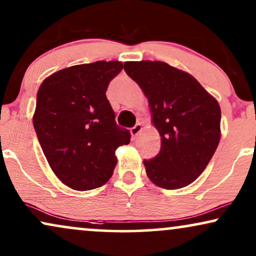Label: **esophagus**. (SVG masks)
Here are the masks:
<instances>
[{
    "mask_svg": "<svg viewBox=\"0 0 256 256\" xmlns=\"http://www.w3.org/2000/svg\"><path fill=\"white\" fill-rule=\"evenodd\" d=\"M142 128H142V125L139 124V122H138V124H136V125L134 126V128H131V134H132V137H137V136H138L139 134H140Z\"/></svg>",
    "mask_w": 256,
    "mask_h": 256,
    "instance_id": "34e87169",
    "label": "esophagus"
}]
</instances>
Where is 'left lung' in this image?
Instances as JSON below:
<instances>
[{
	"label": "left lung",
	"mask_w": 256,
	"mask_h": 256,
	"mask_svg": "<svg viewBox=\"0 0 256 256\" xmlns=\"http://www.w3.org/2000/svg\"><path fill=\"white\" fill-rule=\"evenodd\" d=\"M126 74L146 96L160 154L144 160L152 183L174 190L192 183L215 154L221 138V108L189 73L162 61H128Z\"/></svg>",
	"instance_id": "obj_1"
}]
</instances>
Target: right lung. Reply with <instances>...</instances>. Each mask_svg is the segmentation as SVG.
<instances>
[{
  "label": "right lung",
  "instance_id": "obj_1",
  "mask_svg": "<svg viewBox=\"0 0 256 256\" xmlns=\"http://www.w3.org/2000/svg\"><path fill=\"white\" fill-rule=\"evenodd\" d=\"M120 61L76 64L44 80L33 124L48 164L64 184L85 192L111 178L116 150L130 143V131L117 125L106 98Z\"/></svg>",
  "mask_w": 256,
  "mask_h": 256
}]
</instances>
